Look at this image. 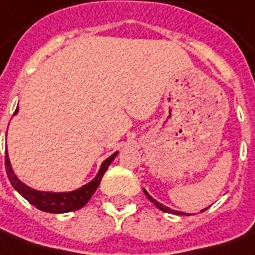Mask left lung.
Masks as SVG:
<instances>
[{
    "label": "left lung",
    "mask_w": 255,
    "mask_h": 255,
    "mask_svg": "<svg viewBox=\"0 0 255 255\" xmlns=\"http://www.w3.org/2000/svg\"><path fill=\"white\" fill-rule=\"evenodd\" d=\"M143 192H144V193H145V196H147V197H148V200H149V201H151L152 204H153V205L156 206V208H159L160 210H163V212H165V213L178 214V216H190L189 213H185V212H178V210H173V209H170V208H168V206L163 205L161 202H159V201H157V200H155V198L152 197L151 194L148 193V192L145 189H143ZM206 209H208V208H205V209H202L201 212H205Z\"/></svg>",
    "instance_id": "8db88e82"
}]
</instances>
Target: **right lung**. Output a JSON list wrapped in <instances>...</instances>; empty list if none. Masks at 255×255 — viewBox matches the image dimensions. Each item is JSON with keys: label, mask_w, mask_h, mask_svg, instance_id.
I'll use <instances>...</instances> for the list:
<instances>
[{"label": "right lung", "mask_w": 255, "mask_h": 255, "mask_svg": "<svg viewBox=\"0 0 255 255\" xmlns=\"http://www.w3.org/2000/svg\"><path fill=\"white\" fill-rule=\"evenodd\" d=\"M18 114V107L14 112V115ZM119 151H116L115 153H112L108 159H106L100 165L98 173L91 181L85 184L81 188H78L75 190H70V192H50V190H37L34 188H30L29 185H26L25 182H22L19 178L15 176L11 164H10L9 155L6 151L5 155V168L7 177H9L10 184L13 185V188L17 190L18 193L21 194L22 197L26 198L27 201L33 206H35L37 209L42 210V212H47V213H69V212H74L83 208L88 202V200L91 198V196L95 193V190L98 189L103 174L106 173V170L108 169L110 164L114 161L116 156H118Z\"/></svg>", "instance_id": "add662e5"}]
</instances>
